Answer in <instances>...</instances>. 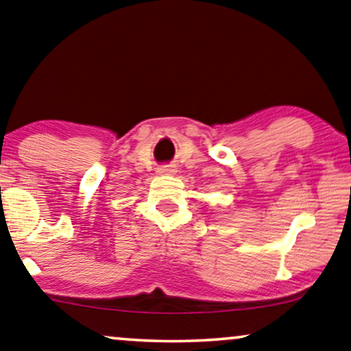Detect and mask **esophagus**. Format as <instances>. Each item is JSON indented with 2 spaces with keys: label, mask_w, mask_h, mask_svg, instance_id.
Here are the masks:
<instances>
[{
  "label": "esophagus",
  "mask_w": 351,
  "mask_h": 351,
  "mask_svg": "<svg viewBox=\"0 0 351 351\" xmlns=\"http://www.w3.org/2000/svg\"><path fill=\"white\" fill-rule=\"evenodd\" d=\"M159 173L160 175H175V169H173V167H170V165H160L159 167Z\"/></svg>",
  "instance_id": "esophagus-1"
}]
</instances>
